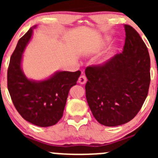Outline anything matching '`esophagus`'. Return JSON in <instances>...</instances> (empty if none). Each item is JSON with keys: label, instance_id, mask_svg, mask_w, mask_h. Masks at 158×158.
<instances>
[{"label": "esophagus", "instance_id": "obj_1", "mask_svg": "<svg viewBox=\"0 0 158 158\" xmlns=\"http://www.w3.org/2000/svg\"><path fill=\"white\" fill-rule=\"evenodd\" d=\"M86 81H87V79H86V77H85V76L82 75V76L79 78V80H78V82H79V84H82V85H83V84H85V82H86Z\"/></svg>", "mask_w": 158, "mask_h": 158}]
</instances>
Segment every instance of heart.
Here are the masks:
<instances>
[{"instance_id": "heart-1", "label": "heart", "mask_w": 158, "mask_h": 158, "mask_svg": "<svg viewBox=\"0 0 158 158\" xmlns=\"http://www.w3.org/2000/svg\"><path fill=\"white\" fill-rule=\"evenodd\" d=\"M113 51H114V50H113V49H112V50H111V52H109V53H108V55L106 56L105 57V58H103L102 60L101 63H106V62H107L108 60H109V59L111 58V56H112V54H113Z\"/></svg>"}]
</instances>
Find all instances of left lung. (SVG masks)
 <instances>
[{
	"instance_id": "left-lung-1",
	"label": "left lung",
	"mask_w": 158,
	"mask_h": 158,
	"mask_svg": "<svg viewBox=\"0 0 158 158\" xmlns=\"http://www.w3.org/2000/svg\"><path fill=\"white\" fill-rule=\"evenodd\" d=\"M124 27L123 52L85 72L87 102L95 118L105 126H118L134 118L147 98L151 81L147 47L132 27Z\"/></svg>"
}]
</instances>
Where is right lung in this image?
<instances>
[{"instance_id":"add662e5","label":"right lung","mask_w":158,"mask_h":158,"mask_svg":"<svg viewBox=\"0 0 158 158\" xmlns=\"http://www.w3.org/2000/svg\"><path fill=\"white\" fill-rule=\"evenodd\" d=\"M33 26L19 40L7 70V88L22 118L40 127L56 125L63 116L70 88L81 72L57 71L43 80L28 79L22 69L23 53L33 35Z\"/></svg>"}]
</instances>
